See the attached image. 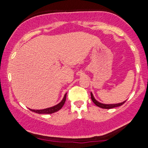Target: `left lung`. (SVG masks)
Returning <instances> with one entry per match:
<instances>
[{
	"mask_svg": "<svg viewBox=\"0 0 148 148\" xmlns=\"http://www.w3.org/2000/svg\"><path fill=\"white\" fill-rule=\"evenodd\" d=\"M91 98H92V102L95 103L97 107H101V108L103 109H111V108H114V107H120V106L123 104L124 103L126 102V100L124 101V102H120V103H117V104H104V103H101L99 102H98L96 99L94 97L93 94L91 92Z\"/></svg>",
	"mask_w": 148,
	"mask_h": 148,
	"instance_id": "8db88e82",
	"label": "left lung"
}]
</instances>
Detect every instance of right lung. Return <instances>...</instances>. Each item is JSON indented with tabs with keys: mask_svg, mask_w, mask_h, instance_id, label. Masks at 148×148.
<instances>
[{
	"mask_svg": "<svg viewBox=\"0 0 148 148\" xmlns=\"http://www.w3.org/2000/svg\"><path fill=\"white\" fill-rule=\"evenodd\" d=\"M66 97V93L64 95L62 100L61 101L59 104H56V105L53 106V107H49V108L43 109V110H31V109H29V110H31V111L34 112L38 113V114H52V113L56 112L59 111V110L62 109V107H63V105L65 103Z\"/></svg>",
	"mask_w": 148,
	"mask_h": 148,
	"instance_id": "add662e5",
	"label": "right lung"
}]
</instances>
